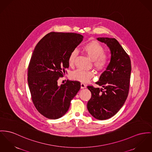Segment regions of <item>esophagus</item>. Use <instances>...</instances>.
I'll return each mask as SVG.
<instances>
[{
	"label": "esophagus",
	"instance_id": "1",
	"mask_svg": "<svg viewBox=\"0 0 152 152\" xmlns=\"http://www.w3.org/2000/svg\"><path fill=\"white\" fill-rule=\"evenodd\" d=\"M86 88V86L85 83H81V89H84V88Z\"/></svg>",
	"mask_w": 152,
	"mask_h": 152
}]
</instances>
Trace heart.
<instances>
[{"mask_svg":"<svg viewBox=\"0 0 152 152\" xmlns=\"http://www.w3.org/2000/svg\"><path fill=\"white\" fill-rule=\"evenodd\" d=\"M83 50L87 56L93 61L94 66L99 70H105L108 65L109 59L104 54L105 50L101 44L95 41H92L86 44ZM78 51L74 50L71 51L69 57V64L72 65L77 56ZM94 75V72L91 70L77 69L71 74V78L76 81L82 82H88Z\"/></svg>","mask_w":152,"mask_h":152,"instance_id":"b5f03b06","label":"heart"}]
</instances>
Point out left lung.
<instances>
[{
  "mask_svg": "<svg viewBox=\"0 0 152 152\" xmlns=\"http://www.w3.org/2000/svg\"><path fill=\"white\" fill-rule=\"evenodd\" d=\"M97 40L109 48L111 59L99 81L96 82L102 88L87 87L91 93L87 108L94 118L106 120L119 111L127 99L132 66L129 56L115 39L98 37Z\"/></svg>",
  "mask_w": 152,
  "mask_h": 152,
  "instance_id": "1",
  "label": "left lung"
}]
</instances>
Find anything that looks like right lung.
I'll return each mask as SVG.
<instances>
[{"label": "right lung", "mask_w": 152, "mask_h": 152, "mask_svg": "<svg viewBox=\"0 0 152 152\" xmlns=\"http://www.w3.org/2000/svg\"><path fill=\"white\" fill-rule=\"evenodd\" d=\"M83 38L80 34L52 31L41 39L33 51L28 82L36 108L47 118L57 119L65 115L81 88L78 81L59 85L58 80L69 67L70 53Z\"/></svg>", "instance_id": "right-lung-1"}]
</instances>
